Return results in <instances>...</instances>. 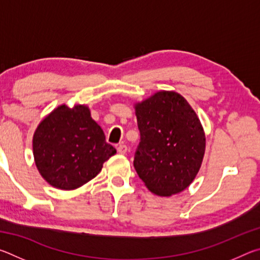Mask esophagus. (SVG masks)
<instances>
[{"instance_id": "1", "label": "esophagus", "mask_w": 260, "mask_h": 260, "mask_svg": "<svg viewBox=\"0 0 260 260\" xmlns=\"http://www.w3.org/2000/svg\"><path fill=\"white\" fill-rule=\"evenodd\" d=\"M117 150L120 153V155H125V153L127 152V147L125 146V144H120V146H118Z\"/></svg>"}]
</instances>
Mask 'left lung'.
<instances>
[{
	"label": "left lung",
	"instance_id": "1",
	"mask_svg": "<svg viewBox=\"0 0 260 260\" xmlns=\"http://www.w3.org/2000/svg\"><path fill=\"white\" fill-rule=\"evenodd\" d=\"M140 143L134 167L150 191L171 196L199 173L205 135L190 105L174 91H158L135 107Z\"/></svg>",
	"mask_w": 260,
	"mask_h": 260
}]
</instances>
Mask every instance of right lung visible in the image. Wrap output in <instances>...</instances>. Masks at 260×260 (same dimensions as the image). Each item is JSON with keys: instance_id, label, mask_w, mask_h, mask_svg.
I'll return each mask as SVG.
<instances>
[{"instance_id": "1", "label": "right lung", "mask_w": 260, "mask_h": 260, "mask_svg": "<svg viewBox=\"0 0 260 260\" xmlns=\"http://www.w3.org/2000/svg\"><path fill=\"white\" fill-rule=\"evenodd\" d=\"M116 153L85 105H60L38 126L33 155L39 172L52 187L71 190L90 181Z\"/></svg>"}]
</instances>
